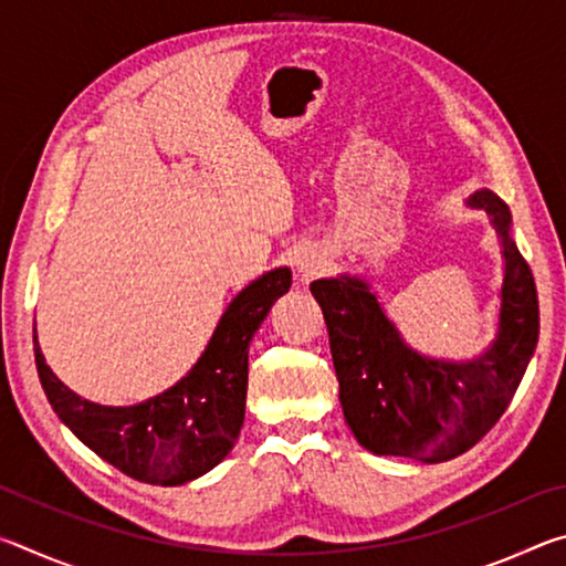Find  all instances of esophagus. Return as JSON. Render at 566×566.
I'll list each match as a JSON object with an SVG mask.
<instances>
[{"mask_svg":"<svg viewBox=\"0 0 566 566\" xmlns=\"http://www.w3.org/2000/svg\"><path fill=\"white\" fill-rule=\"evenodd\" d=\"M322 270H324V256L319 252H314V249L304 252L300 260H296V276H300L302 282L314 280Z\"/></svg>","mask_w":566,"mask_h":566,"instance_id":"1","label":"esophagus"}]
</instances>
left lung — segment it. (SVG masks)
Listing matches in <instances>:
<instances>
[{"label": "left lung", "mask_w": 566, "mask_h": 566, "mask_svg": "<svg viewBox=\"0 0 566 566\" xmlns=\"http://www.w3.org/2000/svg\"><path fill=\"white\" fill-rule=\"evenodd\" d=\"M490 212L504 247L500 334L482 357L439 361L411 352L369 286L337 276L312 282L329 332L344 419L375 454L444 462L464 454L510 407L539 339L534 274L510 239L512 214L490 189L469 197Z\"/></svg>", "instance_id": "left-lung-1"}]
</instances>
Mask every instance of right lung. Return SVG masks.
<instances>
[{
    "label": "right lung",
    "mask_w": 566,
    "mask_h": 566,
    "mask_svg": "<svg viewBox=\"0 0 566 566\" xmlns=\"http://www.w3.org/2000/svg\"><path fill=\"white\" fill-rule=\"evenodd\" d=\"M292 286V272L272 270L234 296L199 361L165 395L134 407H102L52 375L36 344L44 395L66 427L104 462L137 482L185 484L232 452L244 424L249 342L272 304Z\"/></svg>",
    "instance_id": "1"
}]
</instances>
